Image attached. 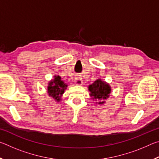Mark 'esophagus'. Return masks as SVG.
Wrapping results in <instances>:
<instances>
[{
	"label": "esophagus",
	"instance_id": "1",
	"mask_svg": "<svg viewBox=\"0 0 159 159\" xmlns=\"http://www.w3.org/2000/svg\"><path fill=\"white\" fill-rule=\"evenodd\" d=\"M74 83L76 85H81L83 84V79L81 77H76L74 80Z\"/></svg>",
	"mask_w": 159,
	"mask_h": 159
}]
</instances>
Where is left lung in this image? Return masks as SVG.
<instances>
[{
    "instance_id": "1",
    "label": "left lung",
    "mask_w": 159,
    "mask_h": 159,
    "mask_svg": "<svg viewBox=\"0 0 159 159\" xmlns=\"http://www.w3.org/2000/svg\"><path fill=\"white\" fill-rule=\"evenodd\" d=\"M88 90L90 92L91 98L98 99V104H99L105 103V101H103V99L109 98L111 90L109 83L102 81L101 79H98L93 84L88 86Z\"/></svg>"
}]
</instances>
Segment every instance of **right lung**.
<instances>
[{
    "label": "right lung",
    "mask_w": 159,
    "mask_h": 159,
    "mask_svg": "<svg viewBox=\"0 0 159 159\" xmlns=\"http://www.w3.org/2000/svg\"><path fill=\"white\" fill-rule=\"evenodd\" d=\"M67 85L61 80L60 76H55L54 79L51 80L48 83V93L57 102L60 100L61 95L66 89Z\"/></svg>",
    "instance_id": "obj_1"
}]
</instances>
